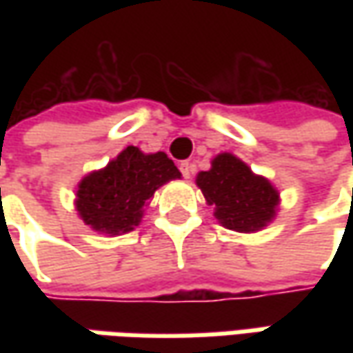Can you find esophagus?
<instances>
[{
	"instance_id": "esophagus-1",
	"label": "esophagus",
	"mask_w": 353,
	"mask_h": 353,
	"mask_svg": "<svg viewBox=\"0 0 353 353\" xmlns=\"http://www.w3.org/2000/svg\"><path fill=\"white\" fill-rule=\"evenodd\" d=\"M179 169L183 172L184 179H190V174H192V165H190L188 161H181V163H179Z\"/></svg>"
}]
</instances>
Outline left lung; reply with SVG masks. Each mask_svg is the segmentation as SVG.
I'll list each match as a JSON object with an SVG mask.
<instances>
[{"mask_svg": "<svg viewBox=\"0 0 353 353\" xmlns=\"http://www.w3.org/2000/svg\"><path fill=\"white\" fill-rule=\"evenodd\" d=\"M196 184L206 202L216 206L214 216L230 230L257 232L275 216L277 190L230 153L216 157L212 169L198 174Z\"/></svg>", "mask_w": 353, "mask_h": 353, "instance_id": "1", "label": "left lung"}]
</instances>
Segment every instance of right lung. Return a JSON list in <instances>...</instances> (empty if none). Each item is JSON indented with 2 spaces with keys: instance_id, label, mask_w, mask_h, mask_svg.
<instances>
[{
  "instance_id": "obj_1",
  "label": "right lung",
  "mask_w": 353,
  "mask_h": 353,
  "mask_svg": "<svg viewBox=\"0 0 353 353\" xmlns=\"http://www.w3.org/2000/svg\"><path fill=\"white\" fill-rule=\"evenodd\" d=\"M172 179H181V172L165 153L145 155L128 147L105 169L90 172L78 184L76 208L96 232L125 234L139 224L145 202Z\"/></svg>"
}]
</instances>
